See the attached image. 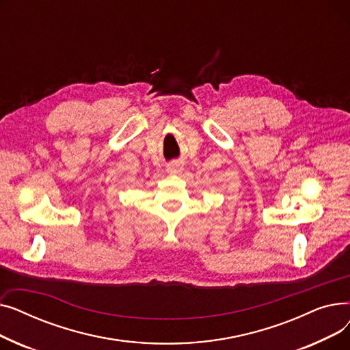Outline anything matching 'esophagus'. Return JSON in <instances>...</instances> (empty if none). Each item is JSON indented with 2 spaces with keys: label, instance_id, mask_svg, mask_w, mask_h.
Listing matches in <instances>:
<instances>
[{
  "label": "esophagus",
  "instance_id": "1",
  "mask_svg": "<svg viewBox=\"0 0 350 350\" xmlns=\"http://www.w3.org/2000/svg\"><path fill=\"white\" fill-rule=\"evenodd\" d=\"M167 172H170V173H177V172H180L178 164H169V165H167Z\"/></svg>",
  "mask_w": 350,
  "mask_h": 350
}]
</instances>
